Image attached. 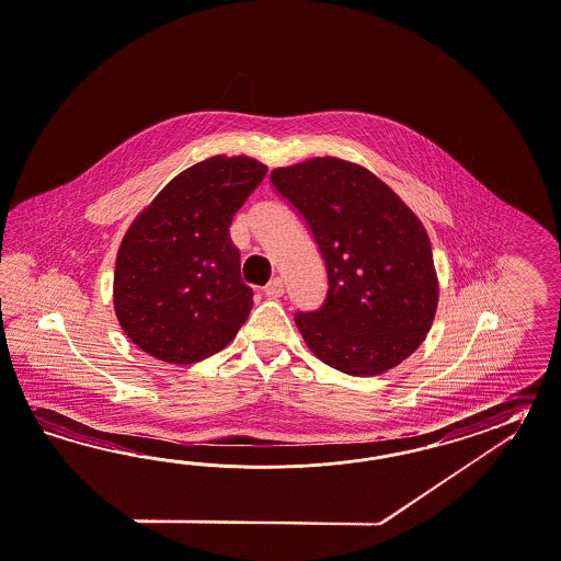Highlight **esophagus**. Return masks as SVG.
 <instances>
[{
    "instance_id": "1",
    "label": "esophagus",
    "mask_w": 561,
    "mask_h": 561,
    "mask_svg": "<svg viewBox=\"0 0 561 561\" xmlns=\"http://www.w3.org/2000/svg\"><path fill=\"white\" fill-rule=\"evenodd\" d=\"M283 293H285V283H283V278H273L266 287H264V295L266 297H271V299H278V297H283Z\"/></svg>"
}]
</instances>
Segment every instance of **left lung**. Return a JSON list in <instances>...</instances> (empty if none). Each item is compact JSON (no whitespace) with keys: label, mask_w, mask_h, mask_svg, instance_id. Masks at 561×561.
<instances>
[{"label":"left lung","mask_w":561,"mask_h":561,"mask_svg":"<svg viewBox=\"0 0 561 561\" xmlns=\"http://www.w3.org/2000/svg\"><path fill=\"white\" fill-rule=\"evenodd\" d=\"M271 181L307 221L325 260V301L295 316L307 347L352 376L399 366L432 330L439 299L419 217L376 174L335 157L274 169Z\"/></svg>","instance_id":"obj_1"}]
</instances>
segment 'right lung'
<instances>
[{"instance_id": "right-lung-1", "label": "right lung", "mask_w": 561, "mask_h": 561, "mask_svg": "<svg viewBox=\"0 0 561 561\" xmlns=\"http://www.w3.org/2000/svg\"><path fill=\"white\" fill-rule=\"evenodd\" d=\"M266 171L250 157L202 160L131 221L115 259L114 309L124 333L152 358H209L244 325L252 288L230 226Z\"/></svg>"}]
</instances>
